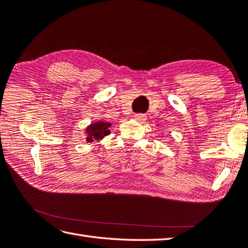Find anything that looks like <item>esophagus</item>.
<instances>
[{"mask_svg": "<svg viewBox=\"0 0 248 248\" xmlns=\"http://www.w3.org/2000/svg\"><path fill=\"white\" fill-rule=\"evenodd\" d=\"M134 119L140 121V123H143V121L146 120V116L144 114H135L134 115Z\"/></svg>", "mask_w": 248, "mask_h": 248, "instance_id": "34e87169", "label": "esophagus"}]
</instances>
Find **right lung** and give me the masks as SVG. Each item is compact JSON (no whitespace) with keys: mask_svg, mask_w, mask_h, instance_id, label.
Here are the masks:
<instances>
[{"mask_svg":"<svg viewBox=\"0 0 248 248\" xmlns=\"http://www.w3.org/2000/svg\"><path fill=\"white\" fill-rule=\"evenodd\" d=\"M110 124L108 121L105 120H96L95 123L90 124L88 127L86 128V142L87 143H95V142H100L102 139H104L106 135H108L110 133L109 127Z\"/></svg>","mask_w":248,"mask_h":248,"instance_id":"right-lung-1","label":"right lung"}]
</instances>
